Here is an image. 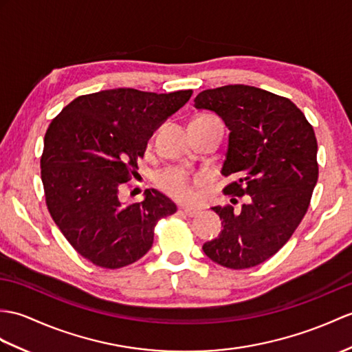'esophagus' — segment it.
<instances>
[{
  "label": "esophagus",
  "instance_id": "obj_1",
  "mask_svg": "<svg viewBox=\"0 0 352 352\" xmlns=\"http://www.w3.org/2000/svg\"><path fill=\"white\" fill-rule=\"evenodd\" d=\"M179 213H183V214H186V216H189V217H195L196 214H199V210L198 208H187V207H182L178 210Z\"/></svg>",
  "mask_w": 352,
  "mask_h": 352
}]
</instances>
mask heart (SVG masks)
<instances>
[{
	"instance_id": "1",
	"label": "heart",
	"mask_w": 352,
	"mask_h": 352,
	"mask_svg": "<svg viewBox=\"0 0 352 352\" xmlns=\"http://www.w3.org/2000/svg\"><path fill=\"white\" fill-rule=\"evenodd\" d=\"M199 175H193L182 168H168L157 175V186L174 199L190 202L195 198V187L201 183Z\"/></svg>"
}]
</instances>
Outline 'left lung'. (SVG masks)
Here are the masks:
<instances>
[{
  "instance_id": "obj_1",
  "label": "left lung",
  "mask_w": 352,
  "mask_h": 352,
  "mask_svg": "<svg viewBox=\"0 0 352 352\" xmlns=\"http://www.w3.org/2000/svg\"><path fill=\"white\" fill-rule=\"evenodd\" d=\"M196 109L217 113L230 129L223 193L248 195L240 211L213 207L223 230L202 246L216 264H263L287 243L309 208L318 182L314 127L287 97L250 85H225L195 97ZM236 202V199H231Z\"/></svg>"
}]
</instances>
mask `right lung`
<instances>
[{
  "mask_svg": "<svg viewBox=\"0 0 352 352\" xmlns=\"http://www.w3.org/2000/svg\"><path fill=\"white\" fill-rule=\"evenodd\" d=\"M192 93L104 89L76 97L49 124L40 159L46 206L89 263L111 270L133 264L151 249L159 220L177 211L154 189L129 206L118 196L135 175L148 139Z\"/></svg>",
  "mask_w": 352,
  "mask_h": 352,
  "instance_id": "add662e5",
  "label": "right lung"
}]
</instances>
